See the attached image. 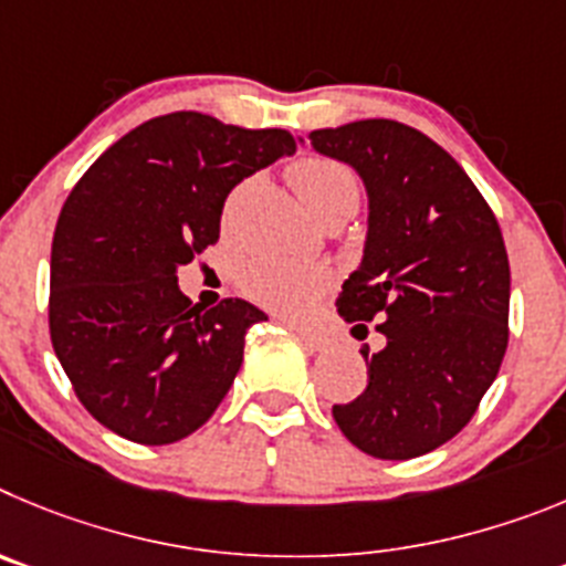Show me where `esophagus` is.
Returning <instances> with one entry per match:
<instances>
[{"instance_id":"34e87169","label":"esophagus","mask_w":566,"mask_h":566,"mask_svg":"<svg viewBox=\"0 0 566 566\" xmlns=\"http://www.w3.org/2000/svg\"><path fill=\"white\" fill-rule=\"evenodd\" d=\"M287 327L293 329V333L298 335V338H302L310 349H327L329 346V338L324 333H318V329H310V327H304V324H293V321H287Z\"/></svg>"}]
</instances>
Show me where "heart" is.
I'll use <instances>...</instances> for the list:
<instances>
[{
    "label": "heart",
    "instance_id": "heart-1",
    "mask_svg": "<svg viewBox=\"0 0 566 566\" xmlns=\"http://www.w3.org/2000/svg\"><path fill=\"white\" fill-rule=\"evenodd\" d=\"M287 180L318 220L358 208L360 180L346 163L327 155H302L287 166ZM245 188V186H242ZM239 188V191H242ZM333 273L324 264H295L273 256H253L239 268V287L253 302L279 313H304L327 293Z\"/></svg>",
    "mask_w": 566,
    "mask_h": 566
}]
</instances>
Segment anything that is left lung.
I'll use <instances>...</instances> for the list:
<instances>
[{"instance_id": "obj_1", "label": "left lung", "mask_w": 566, "mask_h": 566, "mask_svg": "<svg viewBox=\"0 0 566 566\" xmlns=\"http://www.w3.org/2000/svg\"><path fill=\"white\" fill-rule=\"evenodd\" d=\"M310 146L355 166L369 191L364 262L338 313L386 338L369 384L333 417L378 460H411L460 434L507 349L511 264L491 206L431 137L386 118L315 129ZM355 327V329H358Z\"/></svg>"}]
</instances>
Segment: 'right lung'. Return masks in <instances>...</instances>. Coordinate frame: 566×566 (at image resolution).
<instances>
[{"mask_svg":"<svg viewBox=\"0 0 566 566\" xmlns=\"http://www.w3.org/2000/svg\"><path fill=\"white\" fill-rule=\"evenodd\" d=\"M287 129L160 115L84 171L61 208L50 256V340L75 397L115 434L169 446L217 411L245 335L268 315L242 298L191 304L177 268L220 239L231 188L293 155Z\"/></svg>","mask_w":566,"mask_h":566,"instance_id":"1","label":"right lung"}]
</instances>
